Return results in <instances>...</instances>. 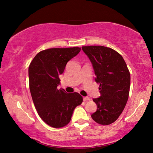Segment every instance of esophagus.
I'll return each mask as SVG.
<instances>
[{"label":"esophagus","mask_w":153,"mask_h":153,"mask_svg":"<svg viewBox=\"0 0 153 153\" xmlns=\"http://www.w3.org/2000/svg\"><path fill=\"white\" fill-rule=\"evenodd\" d=\"M83 100H84V101H88V100H90V98L88 97H84L83 98Z\"/></svg>","instance_id":"obj_1"}]
</instances>
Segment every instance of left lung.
<instances>
[{
    "label": "left lung",
    "mask_w": 153,
    "mask_h": 153,
    "mask_svg": "<svg viewBox=\"0 0 153 153\" xmlns=\"http://www.w3.org/2000/svg\"><path fill=\"white\" fill-rule=\"evenodd\" d=\"M92 64L95 81L100 84V97L94 98L97 110L91 117L101 125H109L117 120L128 101L130 74L120 54L102 46H82Z\"/></svg>",
    "instance_id": "left-lung-1"
}]
</instances>
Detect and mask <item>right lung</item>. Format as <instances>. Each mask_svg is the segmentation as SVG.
Masks as SVG:
<instances>
[{"instance_id": "right-lung-1", "label": "right lung", "mask_w": 153, "mask_h": 153, "mask_svg": "<svg viewBox=\"0 0 153 153\" xmlns=\"http://www.w3.org/2000/svg\"><path fill=\"white\" fill-rule=\"evenodd\" d=\"M81 48H49L40 51L29 66L30 90L36 110L41 119L55 128L65 126L70 121L77 106L83 98L77 92L67 93L58 89L59 75L66 64L78 54Z\"/></svg>"}]
</instances>
